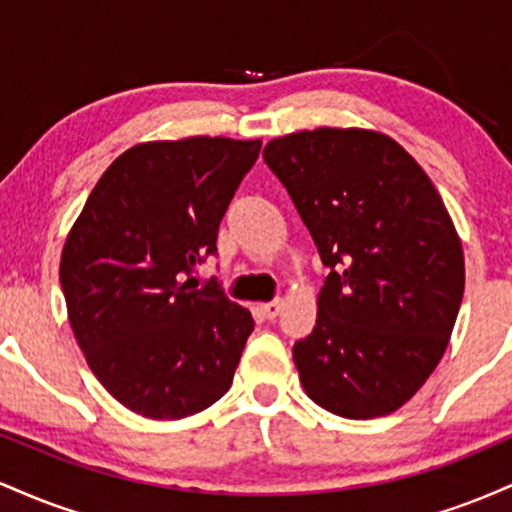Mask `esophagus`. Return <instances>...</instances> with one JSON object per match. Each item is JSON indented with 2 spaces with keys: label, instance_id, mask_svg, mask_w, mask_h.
Segmentation results:
<instances>
[{
  "label": "esophagus",
  "instance_id": "34e87169",
  "mask_svg": "<svg viewBox=\"0 0 512 512\" xmlns=\"http://www.w3.org/2000/svg\"><path fill=\"white\" fill-rule=\"evenodd\" d=\"M281 308H284V303H281V301L262 303V305H260V313H262L264 317H267V320H274V317L281 313Z\"/></svg>",
  "mask_w": 512,
  "mask_h": 512
}]
</instances>
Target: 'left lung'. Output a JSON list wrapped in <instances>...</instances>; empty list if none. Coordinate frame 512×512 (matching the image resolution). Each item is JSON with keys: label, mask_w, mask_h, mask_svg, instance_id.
Listing matches in <instances>:
<instances>
[{"label": "left lung", "mask_w": 512, "mask_h": 512, "mask_svg": "<svg viewBox=\"0 0 512 512\" xmlns=\"http://www.w3.org/2000/svg\"><path fill=\"white\" fill-rule=\"evenodd\" d=\"M262 156L330 267L313 332L293 346L305 395L344 419L392 414L436 370L462 303V243L443 199L373 129H303Z\"/></svg>", "instance_id": "1"}]
</instances>
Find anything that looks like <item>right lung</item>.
<instances>
[{"mask_svg":"<svg viewBox=\"0 0 512 512\" xmlns=\"http://www.w3.org/2000/svg\"><path fill=\"white\" fill-rule=\"evenodd\" d=\"M260 146L228 137L132 146L69 231L60 262L69 325L93 375L134 414L185 419L233 383L255 322L190 274L216 252L219 223Z\"/></svg>","mask_w":512,"mask_h":512,"instance_id":"add662e5","label":"right lung"}]
</instances>
